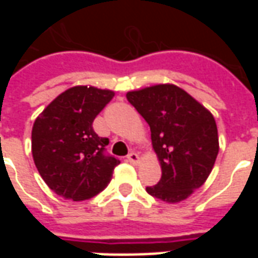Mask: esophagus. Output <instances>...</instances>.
Segmentation results:
<instances>
[{"mask_svg": "<svg viewBox=\"0 0 258 258\" xmlns=\"http://www.w3.org/2000/svg\"><path fill=\"white\" fill-rule=\"evenodd\" d=\"M127 160H128L131 164H138V163H140V156H138V153L131 152L128 156H127Z\"/></svg>", "mask_w": 258, "mask_h": 258, "instance_id": "34e87169", "label": "esophagus"}]
</instances>
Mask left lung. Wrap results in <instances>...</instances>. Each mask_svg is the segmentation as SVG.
<instances>
[{
	"instance_id": "left-lung-1",
	"label": "left lung",
	"mask_w": 258,
	"mask_h": 258,
	"mask_svg": "<svg viewBox=\"0 0 258 258\" xmlns=\"http://www.w3.org/2000/svg\"><path fill=\"white\" fill-rule=\"evenodd\" d=\"M127 99L151 127L152 146L162 167L153 198L177 203L205 184L218 155V131L210 110L174 84L127 92Z\"/></svg>"
}]
</instances>
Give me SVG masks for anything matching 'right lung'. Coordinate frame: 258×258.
<instances>
[{
	"label": "right lung",
	"instance_id": "right-lung-1",
	"mask_svg": "<svg viewBox=\"0 0 258 258\" xmlns=\"http://www.w3.org/2000/svg\"><path fill=\"white\" fill-rule=\"evenodd\" d=\"M113 96L110 90L76 85L56 96L33 124L34 164L45 184L64 199L94 198L106 188L120 163L105 155L109 140L92 128Z\"/></svg>",
	"mask_w": 258,
	"mask_h": 258
}]
</instances>
